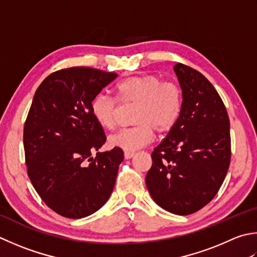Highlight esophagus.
I'll return each instance as SVG.
<instances>
[{"label": "esophagus", "instance_id": "obj_1", "mask_svg": "<svg viewBox=\"0 0 257 257\" xmlns=\"http://www.w3.org/2000/svg\"><path fill=\"white\" fill-rule=\"evenodd\" d=\"M124 158L125 159H130V158H133L134 156H135V153H132V152H124Z\"/></svg>", "mask_w": 257, "mask_h": 257}]
</instances>
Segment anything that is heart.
<instances>
[{
  "label": "heart",
  "mask_w": 257,
  "mask_h": 257,
  "mask_svg": "<svg viewBox=\"0 0 257 257\" xmlns=\"http://www.w3.org/2000/svg\"><path fill=\"white\" fill-rule=\"evenodd\" d=\"M117 100L121 104H136L134 127L120 129L109 137L112 147L134 152L150 143L153 132L165 135L176 127L182 114L183 94L179 85L164 81L157 75H134L115 85ZM118 104L104 93L90 102V111L100 127L110 130L115 124Z\"/></svg>",
  "instance_id": "heart-1"
}]
</instances>
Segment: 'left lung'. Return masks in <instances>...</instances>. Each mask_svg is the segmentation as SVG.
Instances as JSON below:
<instances>
[{
    "label": "left lung",
    "instance_id": "8db88e82",
    "mask_svg": "<svg viewBox=\"0 0 257 257\" xmlns=\"http://www.w3.org/2000/svg\"><path fill=\"white\" fill-rule=\"evenodd\" d=\"M174 71L182 88V114L154 149L146 185L160 207L189 215L215 197L227 174L229 118L222 98L202 73L183 63Z\"/></svg>",
    "mask_w": 257,
    "mask_h": 257
}]
</instances>
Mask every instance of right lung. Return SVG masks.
<instances>
[{
	"label": "right lung",
	"mask_w": 257,
	"mask_h": 257,
	"mask_svg": "<svg viewBox=\"0 0 257 257\" xmlns=\"http://www.w3.org/2000/svg\"><path fill=\"white\" fill-rule=\"evenodd\" d=\"M117 77L73 67L51 73L35 91L23 130L28 175L43 202L64 217L93 214L113 190L123 152H98L105 135L90 102Z\"/></svg>",
	"instance_id": "obj_1"
}]
</instances>
